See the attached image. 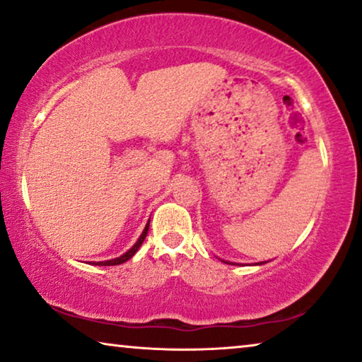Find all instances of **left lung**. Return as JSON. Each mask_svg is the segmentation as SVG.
Masks as SVG:
<instances>
[{
  "instance_id": "obj_1",
  "label": "left lung",
  "mask_w": 362,
  "mask_h": 362,
  "mask_svg": "<svg viewBox=\"0 0 362 362\" xmlns=\"http://www.w3.org/2000/svg\"><path fill=\"white\" fill-rule=\"evenodd\" d=\"M226 264H228V262H226Z\"/></svg>"
}]
</instances>
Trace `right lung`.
<instances>
[{"label": "right lung", "instance_id": "right-lung-1", "mask_svg": "<svg viewBox=\"0 0 362 362\" xmlns=\"http://www.w3.org/2000/svg\"><path fill=\"white\" fill-rule=\"evenodd\" d=\"M148 225H150V220L147 221V225H146V228H144V231H142V235H141V238L137 239V243L134 244V246H132L129 251L127 252H124L123 255H119V257H116V259H111V260H103V262H92L93 265H103V267H107V265H119V264H124L126 260H129L132 255H134L137 251H139V247L142 246V243H144V239H146V236H147V231H148Z\"/></svg>", "mask_w": 362, "mask_h": 362}]
</instances>
